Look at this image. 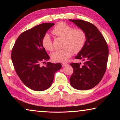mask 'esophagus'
<instances>
[{"label": "esophagus", "instance_id": "obj_1", "mask_svg": "<svg viewBox=\"0 0 120 120\" xmlns=\"http://www.w3.org/2000/svg\"><path fill=\"white\" fill-rule=\"evenodd\" d=\"M68 63H62V66L63 67H64L65 66H67V65H68Z\"/></svg>", "mask_w": 120, "mask_h": 120}]
</instances>
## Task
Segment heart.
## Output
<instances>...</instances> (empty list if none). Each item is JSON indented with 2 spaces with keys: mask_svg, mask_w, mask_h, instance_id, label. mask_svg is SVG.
I'll return each mask as SVG.
<instances>
[{
  "mask_svg": "<svg viewBox=\"0 0 120 120\" xmlns=\"http://www.w3.org/2000/svg\"><path fill=\"white\" fill-rule=\"evenodd\" d=\"M52 34L64 39L62 50H57L51 55L52 60L55 62H63L71 56L73 52H79L84 46L86 41V33L82 28L74 29L72 26L64 22H60L52 30ZM42 45L46 50H53V42L49 34H45L42 39Z\"/></svg>",
  "mask_w": 120,
  "mask_h": 120,
  "instance_id": "obj_1",
  "label": "heart"
}]
</instances>
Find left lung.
I'll list each match as a JSON object with an SVG mask.
<instances>
[{"label":"left lung","instance_id":"obj_1","mask_svg":"<svg viewBox=\"0 0 120 120\" xmlns=\"http://www.w3.org/2000/svg\"><path fill=\"white\" fill-rule=\"evenodd\" d=\"M85 31L86 41L83 49L75 59L83 63H71L73 73L70 83L73 88L79 90H88L99 83L106 69L109 49L105 40L96 26L81 19H70Z\"/></svg>","mask_w":120,"mask_h":120}]
</instances>
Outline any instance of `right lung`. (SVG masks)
I'll return each mask as SVG.
<instances>
[{
    "instance_id": "add662e5",
    "label": "right lung",
    "mask_w": 120,
    "mask_h": 120,
    "mask_svg": "<svg viewBox=\"0 0 120 120\" xmlns=\"http://www.w3.org/2000/svg\"><path fill=\"white\" fill-rule=\"evenodd\" d=\"M55 23H44L21 33L16 40L11 52L15 70L22 82L31 90L42 91L50 87L55 73L62 67L60 63L47 62L50 57L42 45L46 33Z\"/></svg>"
}]
</instances>
